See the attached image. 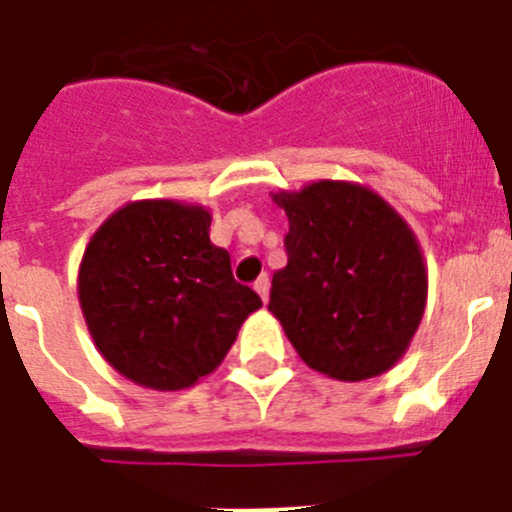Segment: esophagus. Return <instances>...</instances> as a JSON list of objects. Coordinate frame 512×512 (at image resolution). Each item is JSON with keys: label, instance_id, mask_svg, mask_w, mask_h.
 Wrapping results in <instances>:
<instances>
[{"label": "esophagus", "instance_id": "1", "mask_svg": "<svg viewBox=\"0 0 512 512\" xmlns=\"http://www.w3.org/2000/svg\"><path fill=\"white\" fill-rule=\"evenodd\" d=\"M253 289H256V294H259V297L264 299V302H269V289H271V281H269V276H266V274H261L259 279H256V284H253Z\"/></svg>", "mask_w": 512, "mask_h": 512}]
</instances>
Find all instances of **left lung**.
Masks as SVG:
<instances>
[{
  "label": "left lung",
  "mask_w": 512,
  "mask_h": 512,
  "mask_svg": "<svg viewBox=\"0 0 512 512\" xmlns=\"http://www.w3.org/2000/svg\"><path fill=\"white\" fill-rule=\"evenodd\" d=\"M289 218L287 266L271 281L269 312L299 358L335 381L383 375L421 325L429 274L401 213L368 185L307 182L276 190Z\"/></svg>",
  "instance_id": "obj_1"
}]
</instances>
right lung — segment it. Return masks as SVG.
<instances>
[{
    "mask_svg": "<svg viewBox=\"0 0 512 512\" xmlns=\"http://www.w3.org/2000/svg\"><path fill=\"white\" fill-rule=\"evenodd\" d=\"M210 210L131 200L96 228L78 266V302L101 358L142 388L185 391L213 373L261 307L210 241Z\"/></svg>",
    "mask_w": 512,
    "mask_h": 512,
    "instance_id": "1",
    "label": "right lung"
}]
</instances>
